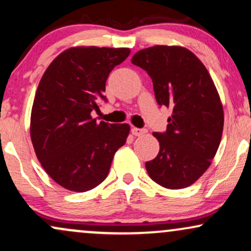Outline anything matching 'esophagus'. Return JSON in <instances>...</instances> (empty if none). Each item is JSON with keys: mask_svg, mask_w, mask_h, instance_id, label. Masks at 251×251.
<instances>
[{"mask_svg": "<svg viewBox=\"0 0 251 251\" xmlns=\"http://www.w3.org/2000/svg\"><path fill=\"white\" fill-rule=\"evenodd\" d=\"M146 129L145 128H138V127H133L132 128V134L135 135V137H140V135H144L146 133Z\"/></svg>", "mask_w": 251, "mask_h": 251, "instance_id": "obj_1", "label": "esophagus"}]
</instances>
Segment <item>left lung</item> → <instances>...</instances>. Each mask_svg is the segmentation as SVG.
I'll use <instances>...</instances> for the list:
<instances>
[{"mask_svg":"<svg viewBox=\"0 0 251 251\" xmlns=\"http://www.w3.org/2000/svg\"><path fill=\"white\" fill-rule=\"evenodd\" d=\"M131 62L151 76L158 105L172 112L165 133H153L159 153L145 164L146 171L164 188H188L211 165L223 133V105L214 80L181 46L144 48Z\"/></svg>","mask_w":251,"mask_h":251,"instance_id":"obj_1","label":"left lung"}]
</instances>
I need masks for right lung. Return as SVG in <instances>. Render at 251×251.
<instances>
[{
	"label": "right lung",
	"instance_id": "obj_1",
	"mask_svg": "<svg viewBox=\"0 0 251 251\" xmlns=\"http://www.w3.org/2000/svg\"><path fill=\"white\" fill-rule=\"evenodd\" d=\"M129 48L77 46L60 53L40 80L30 114V139L43 170L74 192L94 189L107 177L128 124L97 123L92 112L105 99L108 74Z\"/></svg>",
	"mask_w": 251,
	"mask_h": 251
}]
</instances>
